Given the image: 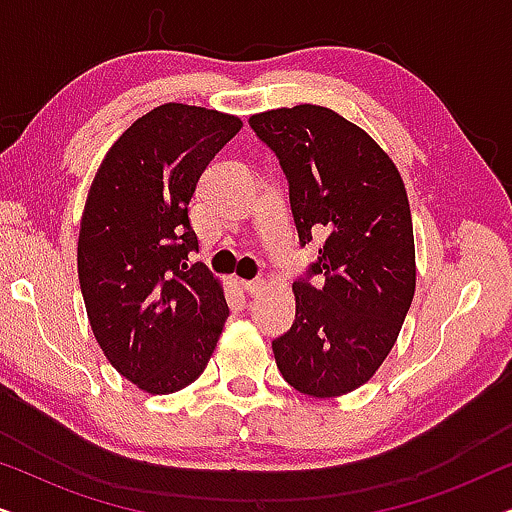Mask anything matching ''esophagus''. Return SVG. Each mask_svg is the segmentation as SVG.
Returning a JSON list of instances; mask_svg holds the SVG:
<instances>
[{
	"mask_svg": "<svg viewBox=\"0 0 512 512\" xmlns=\"http://www.w3.org/2000/svg\"><path fill=\"white\" fill-rule=\"evenodd\" d=\"M240 286L247 293H251V296H256V293L263 291L265 282H263V279H240Z\"/></svg>",
	"mask_w": 512,
	"mask_h": 512,
	"instance_id": "esophagus-1",
	"label": "esophagus"
}]
</instances>
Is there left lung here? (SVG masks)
<instances>
[{"label":"left lung","mask_w":512,"mask_h":512,"mask_svg":"<svg viewBox=\"0 0 512 512\" xmlns=\"http://www.w3.org/2000/svg\"><path fill=\"white\" fill-rule=\"evenodd\" d=\"M289 179L300 242L324 235L319 261L293 284L296 321L272 342L300 394L338 398L377 373L396 345L417 284L415 235L401 172L359 125L317 104L249 118Z\"/></svg>","instance_id":"8db88e82"}]
</instances>
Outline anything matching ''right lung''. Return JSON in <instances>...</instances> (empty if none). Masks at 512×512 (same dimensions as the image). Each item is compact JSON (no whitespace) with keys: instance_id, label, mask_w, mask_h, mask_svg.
I'll return each mask as SVG.
<instances>
[{"instance_id":"obj_1","label":"right lung","mask_w":512,"mask_h":512,"mask_svg":"<svg viewBox=\"0 0 512 512\" xmlns=\"http://www.w3.org/2000/svg\"><path fill=\"white\" fill-rule=\"evenodd\" d=\"M242 128L233 114L167 102L111 144L81 214L79 284L107 361L146 394L202 375L228 319L221 279L188 265L200 174Z\"/></svg>"}]
</instances>
